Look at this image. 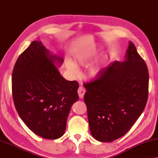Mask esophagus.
<instances>
[{"label": "esophagus", "mask_w": 158, "mask_h": 158, "mask_svg": "<svg viewBox=\"0 0 158 158\" xmlns=\"http://www.w3.org/2000/svg\"><path fill=\"white\" fill-rule=\"evenodd\" d=\"M77 93H78L80 98L81 99L83 98L84 94L85 93V87H83L82 86H80L78 89H77Z\"/></svg>", "instance_id": "34e87169"}]
</instances>
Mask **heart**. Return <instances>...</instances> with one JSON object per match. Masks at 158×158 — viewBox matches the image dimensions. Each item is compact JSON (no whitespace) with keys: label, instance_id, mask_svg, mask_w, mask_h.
I'll return each instance as SVG.
<instances>
[{"label":"heart","instance_id":"obj_1","mask_svg":"<svg viewBox=\"0 0 158 158\" xmlns=\"http://www.w3.org/2000/svg\"><path fill=\"white\" fill-rule=\"evenodd\" d=\"M97 52L95 48L90 50H86L84 52H81L77 53L76 56V64L77 65H82V66H86L90 62L91 59H93L94 55ZM106 58L104 56L101 57L98 61H96L94 64H93L89 65L87 70V76L90 78H94L99 76V73L101 71V64L105 60ZM76 64V65H77ZM66 68L68 71H69L71 76L76 77L79 75L80 71L78 68L77 67L73 62L71 60H67L66 61Z\"/></svg>","mask_w":158,"mask_h":158}]
</instances>
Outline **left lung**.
I'll use <instances>...</instances> for the list:
<instances>
[{
  "mask_svg": "<svg viewBox=\"0 0 158 158\" xmlns=\"http://www.w3.org/2000/svg\"><path fill=\"white\" fill-rule=\"evenodd\" d=\"M148 82L146 64L129 42L124 61L114 62L102 69L93 81L83 84L93 138L112 142L126 134L144 110Z\"/></svg>",
  "mask_w": 158,
  "mask_h": 158,
  "instance_id": "obj_1",
  "label": "left lung"
}]
</instances>
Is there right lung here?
Masks as SVG:
<instances>
[{
	"mask_svg": "<svg viewBox=\"0 0 158 158\" xmlns=\"http://www.w3.org/2000/svg\"><path fill=\"white\" fill-rule=\"evenodd\" d=\"M63 62L42 42L33 41L18 57L12 75L19 116L31 131L47 139L64 134L71 106L79 98L78 82L65 80L56 66Z\"/></svg>",
	"mask_w": 158,
	"mask_h": 158,
	"instance_id": "add662e5",
	"label": "right lung"
}]
</instances>
